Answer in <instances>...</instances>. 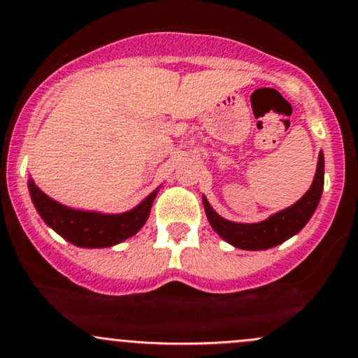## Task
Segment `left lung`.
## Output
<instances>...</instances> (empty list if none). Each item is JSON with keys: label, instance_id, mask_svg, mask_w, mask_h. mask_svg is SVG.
<instances>
[{"label": "left lung", "instance_id": "8db88e82", "mask_svg": "<svg viewBox=\"0 0 358 358\" xmlns=\"http://www.w3.org/2000/svg\"><path fill=\"white\" fill-rule=\"evenodd\" d=\"M322 189H324V154L319 152L314 182H312L310 189L306 192V195L293 206L273 214L261 223H233V221L221 217L210 208L208 199L204 197L202 201H204V209L210 227L221 238L227 240L233 247L243 248V250H266V248L276 247L285 240L292 238L306 227L314 210L317 209Z\"/></svg>", "mask_w": 358, "mask_h": 358}]
</instances>
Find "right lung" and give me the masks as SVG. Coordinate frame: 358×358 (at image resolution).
<instances>
[{
	"mask_svg": "<svg viewBox=\"0 0 358 358\" xmlns=\"http://www.w3.org/2000/svg\"><path fill=\"white\" fill-rule=\"evenodd\" d=\"M30 199L39 216L48 227L70 243L84 248L113 247L130 238L148 221L157 190L149 194L137 208L122 214H103L94 210H78L66 208L48 197L39 187L29 180Z\"/></svg>",
	"mask_w": 358,
	"mask_h": 358,
	"instance_id": "right-lung-1",
	"label": "right lung"
}]
</instances>
